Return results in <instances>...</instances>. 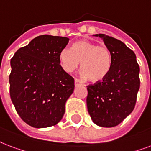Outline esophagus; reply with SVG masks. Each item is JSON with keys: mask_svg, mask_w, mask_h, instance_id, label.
Masks as SVG:
<instances>
[{"mask_svg": "<svg viewBox=\"0 0 151 151\" xmlns=\"http://www.w3.org/2000/svg\"><path fill=\"white\" fill-rule=\"evenodd\" d=\"M74 84H75V86H81V85H82V82H81L80 80H78V79H75V80H74Z\"/></svg>", "mask_w": 151, "mask_h": 151, "instance_id": "34e87169", "label": "esophagus"}]
</instances>
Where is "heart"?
<instances>
[{
  "instance_id": "heart-1",
  "label": "heart",
  "mask_w": 151,
  "mask_h": 151,
  "mask_svg": "<svg viewBox=\"0 0 151 151\" xmlns=\"http://www.w3.org/2000/svg\"><path fill=\"white\" fill-rule=\"evenodd\" d=\"M58 59L61 66L68 73L77 70L81 63L84 76L93 82L106 78L112 65L111 54L106 46L86 40L74 42L72 48L62 49Z\"/></svg>"
}]
</instances>
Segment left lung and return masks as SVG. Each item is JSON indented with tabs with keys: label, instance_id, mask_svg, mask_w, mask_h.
Instances as JSON below:
<instances>
[{
	"label": "left lung",
	"instance_id": "obj_1",
	"mask_svg": "<svg viewBox=\"0 0 151 151\" xmlns=\"http://www.w3.org/2000/svg\"><path fill=\"white\" fill-rule=\"evenodd\" d=\"M109 48L112 57L106 78L87 86L86 99L91 119L97 126L112 127L132 113L139 89V66L135 54L124 42L104 34H96Z\"/></svg>",
	"mask_w": 151,
	"mask_h": 151
}]
</instances>
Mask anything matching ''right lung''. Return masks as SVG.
<instances>
[{"label":"right lung","mask_w":151,"mask_h":151,"mask_svg":"<svg viewBox=\"0 0 151 151\" xmlns=\"http://www.w3.org/2000/svg\"><path fill=\"white\" fill-rule=\"evenodd\" d=\"M69 38L42 35L11 59L10 96L17 113L35 128L54 126L63 119L74 79L61 66L58 55Z\"/></svg>","instance_id":"1"}]
</instances>
